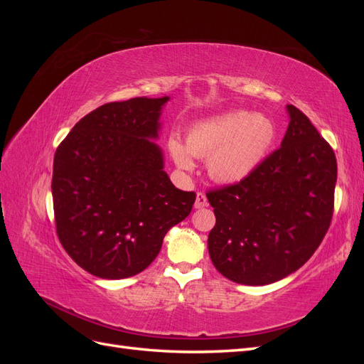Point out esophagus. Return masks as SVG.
I'll use <instances>...</instances> for the list:
<instances>
[{
    "mask_svg": "<svg viewBox=\"0 0 364 364\" xmlns=\"http://www.w3.org/2000/svg\"><path fill=\"white\" fill-rule=\"evenodd\" d=\"M205 206H208V199H206L205 193H202V191H200V193H197L194 208H196V209H202V208H205Z\"/></svg>",
    "mask_w": 364,
    "mask_h": 364,
    "instance_id": "1",
    "label": "esophagus"
}]
</instances>
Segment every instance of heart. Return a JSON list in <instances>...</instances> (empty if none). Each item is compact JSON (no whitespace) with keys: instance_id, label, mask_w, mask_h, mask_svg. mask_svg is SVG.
I'll use <instances>...</instances> for the list:
<instances>
[{"instance_id":"obj_1","label":"heart","mask_w":364,"mask_h":364,"mask_svg":"<svg viewBox=\"0 0 364 364\" xmlns=\"http://www.w3.org/2000/svg\"><path fill=\"white\" fill-rule=\"evenodd\" d=\"M277 138L273 121L261 114L232 111L197 121L186 134L168 139L170 155L181 170L194 168L196 158L206 159L209 178L218 183H238L255 171Z\"/></svg>"}]
</instances>
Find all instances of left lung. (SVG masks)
<instances>
[{"instance_id": "8db88e82", "label": "left lung", "mask_w": 364, "mask_h": 364, "mask_svg": "<svg viewBox=\"0 0 364 364\" xmlns=\"http://www.w3.org/2000/svg\"><path fill=\"white\" fill-rule=\"evenodd\" d=\"M281 147L249 178L208 191L215 226L208 250L225 278L267 285L311 258L333 218L337 161L305 114L287 106Z\"/></svg>"}]
</instances>
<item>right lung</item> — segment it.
Here are the masks:
<instances>
[{"label": "right lung", "mask_w": 364, "mask_h": 364, "mask_svg": "<svg viewBox=\"0 0 364 364\" xmlns=\"http://www.w3.org/2000/svg\"><path fill=\"white\" fill-rule=\"evenodd\" d=\"M170 97L106 103L83 117L54 155L58 237L82 269L123 279L147 269L168 229L191 213L196 193L164 171L158 139Z\"/></svg>", "instance_id": "obj_1"}]
</instances>
